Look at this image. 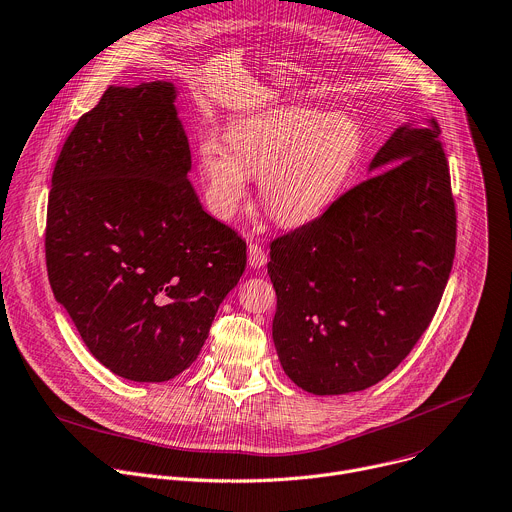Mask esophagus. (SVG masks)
<instances>
[{
  "label": "esophagus",
  "instance_id": "1",
  "mask_svg": "<svg viewBox=\"0 0 512 512\" xmlns=\"http://www.w3.org/2000/svg\"><path fill=\"white\" fill-rule=\"evenodd\" d=\"M247 255H249V265L253 269H261L267 265V253L257 245V243H251L249 249H247Z\"/></svg>",
  "mask_w": 512,
  "mask_h": 512
}]
</instances>
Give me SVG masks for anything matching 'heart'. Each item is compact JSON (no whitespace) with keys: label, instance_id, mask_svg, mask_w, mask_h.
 <instances>
[{"label":"heart","instance_id":"heart-1","mask_svg":"<svg viewBox=\"0 0 512 512\" xmlns=\"http://www.w3.org/2000/svg\"><path fill=\"white\" fill-rule=\"evenodd\" d=\"M366 150L362 124L346 112L279 106L229 122L225 140L205 132L197 173L209 211L231 219L257 177L263 209L285 227L329 211L348 189Z\"/></svg>","mask_w":512,"mask_h":512}]
</instances>
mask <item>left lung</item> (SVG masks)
<instances>
[{
  "instance_id": "8db88e82",
  "label": "left lung",
  "mask_w": 512,
  "mask_h": 512,
  "mask_svg": "<svg viewBox=\"0 0 512 512\" xmlns=\"http://www.w3.org/2000/svg\"><path fill=\"white\" fill-rule=\"evenodd\" d=\"M438 136L430 116L404 122L372 158L368 181L271 243L273 344L301 390L339 396L378 384L430 325L456 247Z\"/></svg>"
}]
</instances>
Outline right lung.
Segmentation results:
<instances>
[{"label": "right lung", "mask_w": 512, "mask_h": 512, "mask_svg": "<svg viewBox=\"0 0 512 512\" xmlns=\"http://www.w3.org/2000/svg\"><path fill=\"white\" fill-rule=\"evenodd\" d=\"M179 90L110 86L70 132L52 175L46 263L88 352L132 382H166L199 356L247 265L245 241L193 185Z\"/></svg>", "instance_id": "1"}]
</instances>
